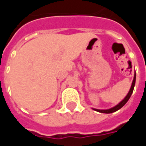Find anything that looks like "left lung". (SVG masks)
<instances>
[{
    "label": "left lung",
    "instance_id": "left-lung-1",
    "mask_svg": "<svg viewBox=\"0 0 146 146\" xmlns=\"http://www.w3.org/2000/svg\"><path fill=\"white\" fill-rule=\"evenodd\" d=\"M135 80H136V74L135 73V76H134V80H133V82H132V84H131V89H130V91H129L128 94L127 95V96H126L125 98H124V99L123 100V101H121L120 102H119V104L116 105V106H114V107L111 108V109H110V110H96V109H93L94 110H95V111H98V112H99V113H114V112H116V111H117L118 110H119V109H121V108L124 106V105L127 103V102L128 101L129 98H130V97H131V94L133 93V91H134V87H135Z\"/></svg>",
    "mask_w": 146,
    "mask_h": 146
}]
</instances>
